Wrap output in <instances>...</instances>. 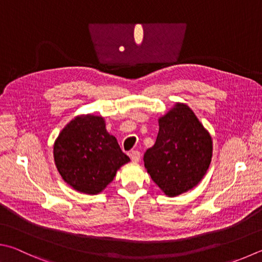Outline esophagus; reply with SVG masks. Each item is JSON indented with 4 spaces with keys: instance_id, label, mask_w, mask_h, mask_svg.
<instances>
[{
    "instance_id": "34e87169",
    "label": "esophagus",
    "mask_w": 262,
    "mask_h": 262,
    "mask_svg": "<svg viewBox=\"0 0 262 262\" xmlns=\"http://www.w3.org/2000/svg\"><path fill=\"white\" fill-rule=\"evenodd\" d=\"M130 159L133 163H139L141 159V154L139 151H132L130 152Z\"/></svg>"
}]
</instances>
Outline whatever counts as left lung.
<instances>
[{"mask_svg":"<svg viewBox=\"0 0 262 262\" xmlns=\"http://www.w3.org/2000/svg\"><path fill=\"white\" fill-rule=\"evenodd\" d=\"M155 145L144 154V166L166 196L187 192L201 182L210 167L213 142L187 104L177 103L159 118Z\"/></svg>","mask_w":262,"mask_h":262,"instance_id":"obj_1","label":"left lung"}]
</instances>
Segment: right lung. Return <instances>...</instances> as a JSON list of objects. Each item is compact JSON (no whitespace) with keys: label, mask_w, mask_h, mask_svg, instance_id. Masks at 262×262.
<instances>
[{"label":"right lung","mask_w":262,"mask_h":262,"mask_svg":"<svg viewBox=\"0 0 262 262\" xmlns=\"http://www.w3.org/2000/svg\"><path fill=\"white\" fill-rule=\"evenodd\" d=\"M54 158L65 182L88 194L102 192L130 161L107 133L104 118L94 115L75 117L63 128L55 141Z\"/></svg>","instance_id":"right-lung-1"}]
</instances>
